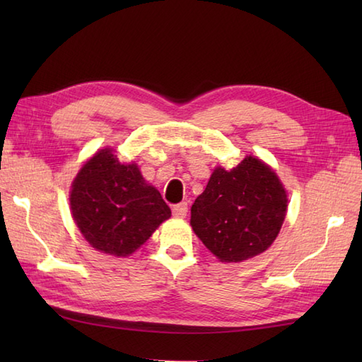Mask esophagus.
I'll return each instance as SVG.
<instances>
[{
  "label": "esophagus",
  "instance_id": "34e87169",
  "mask_svg": "<svg viewBox=\"0 0 362 362\" xmlns=\"http://www.w3.org/2000/svg\"><path fill=\"white\" fill-rule=\"evenodd\" d=\"M187 213H188V204L187 202L177 204V205L173 206V216L174 218H187Z\"/></svg>",
  "mask_w": 362,
  "mask_h": 362
}]
</instances>
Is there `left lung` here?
Returning a JSON list of instances; mask_svg holds the SVG:
<instances>
[{
  "instance_id": "obj_1",
  "label": "left lung",
  "mask_w": 362,
  "mask_h": 362,
  "mask_svg": "<svg viewBox=\"0 0 362 362\" xmlns=\"http://www.w3.org/2000/svg\"><path fill=\"white\" fill-rule=\"evenodd\" d=\"M288 194L271 166L247 156L236 168L213 171L191 206V227L224 263L257 257L271 247L283 226Z\"/></svg>"
}]
</instances>
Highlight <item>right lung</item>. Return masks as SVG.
<instances>
[{
	"label": "right lung",
	"mask_w": 362,
	"mask_h": 362,
	"mask_svg": "<svg viewBox=\"0 0 362 362\" xmlns=\"http://www.w3.org/2000/svg\"><path fill=\"white\" fill-rule=\"evenodd\" d=\"M70 206L91 247L115 257H129L171 218L158 189L146 183L135 163H121L110 148L96 152L81 168Z\"/></svg>",
	"instance_id": "obj_1"
}]
</instances>
